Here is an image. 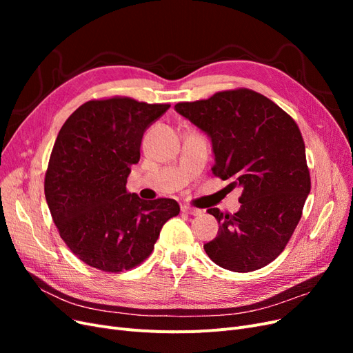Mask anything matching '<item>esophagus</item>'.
Returning <instances> with one entry per match:
<instances>
[{"instance_id": "34e87169", "label": "esophagus", "mask_w": 353, "mask_h": 353, "mask_svg": "<svg viewBox=\"0 0 353 353\" xmlns=\"http://www.w3.org/2000/svg\"><path fill=\"white\" fill-rule=\"evenodd\" d=\"M181 210H183L184 213H188V215H193V216H199L201 215V210L200 209H196V208H191V206H181Z\"/></svg>"}]
</instances>
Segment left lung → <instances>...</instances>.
Returning a JSON list of instances; mask_svg holds the SVG:
<instances>
[{
	"instance_id": "8db88e82",
	"label": "left lung",
	"mask_w": 353,
	"mask_h": 353,
	"mask_svg": "<svg viewBox=\"0 0 353 353\" xmlns=\"http://www.w3.org/2000/svg\"><path fill=\"white\" fill-rule=\"evenodd\" d=\"M175 110L212 141V172L240 187V209H208L219 223L205 244L209 258L234 272L263 268L293 236L311 191L305 143L296 122L252 90L222 91L208 100L178 103Z\"/></svg>"
}]
</instances>
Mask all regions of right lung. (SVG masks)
I'll return each instance as SVG.
<instances>
[{
  "instance_id": "right-lung-1",
  "label": "right lung",
  "mask_w": 353,
  "mask_h": 353,
  "mask_svg": "<svg viewBox=\"0 0 353 353\" xmlns=\"http://www.w3.org/2000/svg\"><path fill=\"white\" fill-rule=\"evenodd\" d=\"M169 104L128 97L92 100L61 126L46 174V199L73 254L105 272L140 265L165 222L179 213L172 199L143 200L126 191L145 130Z\"/></svg>"
}]
</instances>
